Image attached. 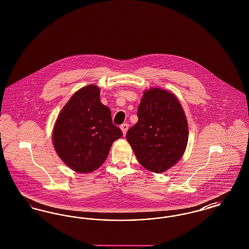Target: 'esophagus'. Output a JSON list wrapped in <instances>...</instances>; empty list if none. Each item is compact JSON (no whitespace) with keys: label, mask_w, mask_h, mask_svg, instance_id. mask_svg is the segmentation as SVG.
I'll use <instances>...</instances> for the list:
<instances>
[{"label":"esophagus","mask_w":249,"mask_h":249,"mask_svg":"<svg viewBox=\"0 0 249 249\" xmlns=\"http://www.w3.org/2000/svg\"><path fill=\"white\" fill-rule=\"evenodd\" d=\"M120 129H121L122 132H123V135H125L126 132H127V130L129 129V124H127V123L122 124V125L120 126Z\"/></svg>","instance_id":"esophagus-1"}]
</instances>
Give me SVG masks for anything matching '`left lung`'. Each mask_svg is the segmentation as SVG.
<instances>
[{"label": "left lung", "instance_id": "left-lung-1", "mask_svg": "<svg viewBox=\"0 0 249 249\" xmlns=\"http://www.w3.org/2000/svg\"><path fill=\"white\" fill-rule=\"evenodd\" d=\"M138 121L126 138L140 164L153 173H163L184 154L189 127L178 98L164 89L145 90L137 111Z\"/></svg>", "mask_w": 249, "mask_h": 249}]
</instances>
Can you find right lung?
Returning a JSON list of instances; mask_svg holds the SVG:
<instances>
[{
	"instance_id": "right-lung-1",
	"label": "right lung",
	"mask_w": 249,
	"mask_h": 249,
	"mask_svg": "<svg viewBox=\"0 0 249 249\" xmlns=\"http://www.w3.org/2000/svg\"><path fill=\"white\" fill-rule=\"evenodd\" d=\"M122 135L112 122L110 109L100 102V89L89 85L72 95L60 111L52 140L66 165L87 174L105 162L112 143Z\"/></svg>"
}]
</instances>
